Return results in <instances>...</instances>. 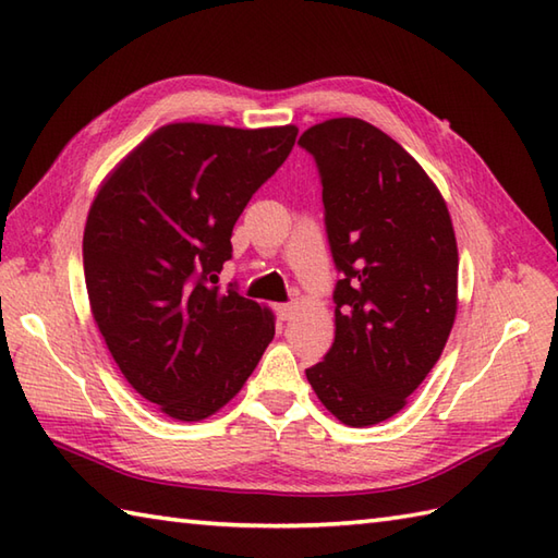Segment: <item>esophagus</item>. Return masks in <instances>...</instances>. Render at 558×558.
I'll return each mask as SVG.
<instances>
[{"label": "esophagus", "mask_w": 558, "mask_h": 558, "mask_svg": "<svg viewBox=\"0 0 558 558\" xmlns=\"http://www.w3.org/2000/svg\"><path fill=\"white\" fill-rule=\"evenodd\" d=\"M276 314H278V318L280 322H290V318L294 316V304H278L276 306Z\"/></svg>", "instance_id": "1"}]
</instances>
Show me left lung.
Segmentation results:
<instances>
[{
    "label": "left lung",
    "mask_w": 558,
    "mask_h": 558,
    "mask_svg": "<svg viewBox=\"0 0 558 558\" xmlns=\"http://www.w3.org/2000/svg\"><path fill=\"white\" fill-rule=\"evenodd\" d=\"M298 144L316 162L340 272L336 340L306 378L342 424H378L405 408L453 328V225L420 162L369 122L328 120Z\"/></svg>",
    "instance_id": "obj_1"
}]
</instances>
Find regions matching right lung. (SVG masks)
Segmentation results:
<instances>
[{
    "mask_svg": "<svg viewBox=\"0 0 558 558\" xmlns=\"http://www.w3.org/2000/svg\"><path fill=\"white\" fill-rule=\"evenodd\" d=\"M298 126L168 124L93 201L83 276L93 318L136 393L182 422L234 398L276 336L266 306L218 278L232 228Z\"/></svg>",
    "mask_w": 558,
    "mask_h": 558,
    "instance_id": "add662e5",
    "label": "right lung"
}]
</instances>
